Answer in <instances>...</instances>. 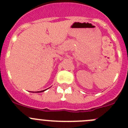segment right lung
<instances>
[{
    "label": "right lung",
    "instance_id": "obj_1",
    "mask_svg": "<svg viewBox=\"0 0 128 128\" xmlns=\"http://www.w3.org/2000/svg\"><path fill=\"white\" fill-rule=\"evenodd\" d=\"M44 91H45V90H44ZM44 92V90H43V91H40V92Z\"/></svg>",
    "mask_w": 128,
    "mask_h": 128
}]
</instances>
